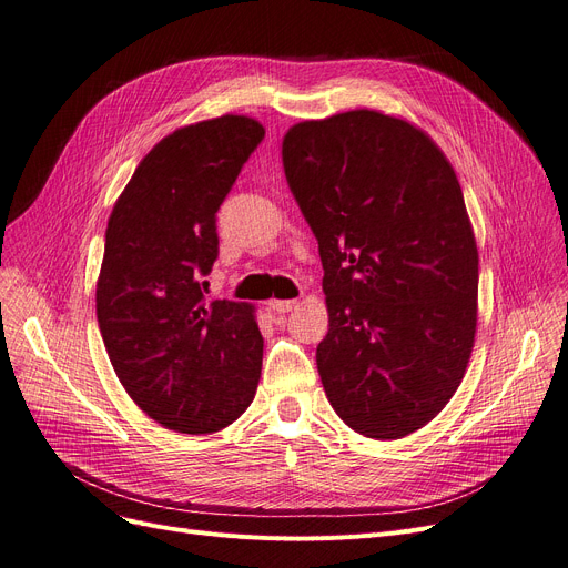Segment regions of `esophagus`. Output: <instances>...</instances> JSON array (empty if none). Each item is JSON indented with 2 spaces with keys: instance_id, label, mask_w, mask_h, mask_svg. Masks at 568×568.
<instances>
[{
  "instance_id": "esophagus-1",
  "label": "esophagus",
  "mask_w": 568,
  "mask_h": 568,
  "mask_svg": "<svg viewBox=\"0 0 568 568\" xmlns=\"http://www.w3.org/2000/svg\"><path fill=\"white\" fill-rule=\"evenodd\" d=\"M267 305H270V310L284 314V312H291L293 307H296V301H270Z\"/></svg>"
}]
</instances>
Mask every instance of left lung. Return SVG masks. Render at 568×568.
Here are the masks:
<instances>
[{"mask_svg": "<svg viewBox=\"0 0 568 568\" xmlns=\"http://www.w3.org/2000/svg\"><path fill=\"white\" fill-rule=\"evenodd\" d=\"M288 189L320 242L328 333L316 368L337 417L396 440L464 379L478 244L455 168L424 130L375 109L288 128Z\"/></svg>", "mask_w": 568, "mask_h": 568, "instance_id": "left-lung-1", "label": "left lung"}]
</instances>
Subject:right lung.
I'll return each instance as SVG.
<instances>
[{
    "instance_id": "right-lung-1",
    "label": "right lung",
    "mask_w": 568,
    "mask_h": 568,
    "mask_svg": "<svg viewBox=\"0 0 568 568\" xmlns=\"http://www.w3.org/2000/svg\"><path fill=\"white\" fill-rule=\"evenodd\" d=\"M265 138L248 116L200 121L158 142L106 223L98 324L113 371L142 410L179 434H214L256 396L263 337L248 303H207L216 212Z\"/></svg>"
}]
</instances>
